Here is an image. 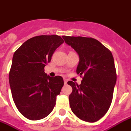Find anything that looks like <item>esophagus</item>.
<instances>
[{"label": "esophagus", "mask_w": 131, "mask_h": 131, "mask_svg": "<svg viewBox=\"0 0 131 131\" xmlns=\"http://www.w3.org/2000/svg\"><path fill=\"white\" fill-rule=\"evenodd\" d=\"M64 84L67 83V79H64Z\"/></svg>", "instance_id": "34e87169"}]
</instances>
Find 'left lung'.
Instances as JSON below:
<instances>
[{
    "label": "left lung",
    "instance_id": "1",
    "mask_svg": "<svg viewBox=\"0 0 131 131\" xmlns=\"http://www.w3.org/2000/svg\"><path fill=\"white\" fill-rule=\"evenodd\" d=\"M62 38L79 55L76 71L83 75L79 85L71 81L67 83L73 88L69 96L71 110L81 120L96 122L106 114L112 100L116 82L113 56L93 38L65 36Z\"/></svg>",
    "mask_w": 131,
    "mask_h": 131
}]
</instances>
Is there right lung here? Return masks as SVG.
<instances>
[{
	"label": "right lung",
	"mask_w": 131,
	"mask_h": 131,
	"mask_svg": "<svg viewBox=\"0 0 131 131\" xmlns=\"http://www.w3.org/2000/svg\"><path fill=\"white\" fill-rule=\"evenodd\" d=\"M63 42L57 35L36 36L14 53L8 77L10 91L18 110L31 121L46 117L56 104L63 79L51 77L45 73L44 67Z\"/></svg>",
	"instance_id": "obj_1"
}]
</instances>
